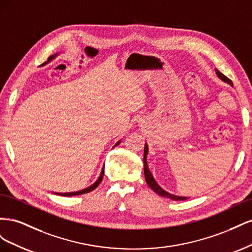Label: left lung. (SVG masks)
Wrapping results in <instances>:
<instances>
[{
    "mask_svg": "<svg viewBox=\"0 0 252 252\" xmlns=\"http://www.w3.org/2000/svg\"><path fill=\"white\" fill-rule=\"evenodd\" d=\"M217 71V74L218 77L220 79H222L224 82L230 84V85L232 86V82L231 80L228 79L226 75H224L222 72H220L218 69H216ZM147 154H148V146L146 144H145V148H144V173H145V179H146V182L147 184L149 185V187L154 190L155 192H157L158 194H159L161 196H164V197H169V199L171 200H174V201H184V200H187L188 197H185V196H178V195H174V194H171V193H168L167 191H165L164 189H162L161 187H159L158 185V183L156 182V180L154 179V177H152V174L150 173L149 171V168H148V165H147Z\"/></svg>",
    "mask_w": 252,
    "mask_h": 252,
    "instance_id": "left-lung-1",
    "label": "left lung"
}]
</instances>
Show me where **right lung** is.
I'll list each match as a JSON object with an SVG mask.
<instances>
[{
  "label": "right lung",
  "instance_id": "add662e5",
  "mask_svg": "<svg viewBox=\"0 0 252 252\" xmlns=\"http://www.w3.org/2000/svg\"><path fill=\"white\" fill-rule=\"evenodd\" d=\"M57 55H53V56H51V57H49L48 58V60L46 61V62H45L44 64H46V63H48L50 60H52V58H55ZM120 142L121 141H119L117 144H116V146L117 145H119L120 144ZM103 177H104V168L102 169V172H101V175H100V178L97 179V181L94 183V185H91L90 187H88V188H86V189H83V190H81V191H75V192H67V193H58V194H60V195H64V196H72V195H80V194H84V193H87V192H90V191H93V190H94L98 185H100V183L102 182V180H103ZM57 194V193H56Z\"/></svg>",
  "mask_w": 252,
  "mask_h": 252
}]
</instances>
